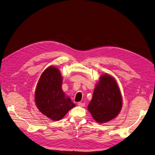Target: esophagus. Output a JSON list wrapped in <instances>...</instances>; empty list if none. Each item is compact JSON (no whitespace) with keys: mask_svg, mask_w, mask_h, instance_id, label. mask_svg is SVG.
Masks as SVG:
<instances>
[{"mask_svg":"<svg viewBox=\"0 0 155 155\" xmlns=\"http://www.w3.org/2000/svg\"><path fill=\"white\" fill-rule=\"evenodd\" d=\"M78 105L80 106V107H84L85 106V104H83V103H82V102H79V103H78Z\"/></svg>","mask_w":155,"mask_h":155,"instance_id":"obj_1","label":"esophagus"}]
</instances>
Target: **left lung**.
I'll return each mask as SVG.
<instances>
[{
	"label": "left lung",
	"mask_w": 155,
	"mask_h": 155,
	"mask_svg": "<svg viewBox=\"0 0 155 155\" xmlns=\"http://www.w3.org/2000/svg\"><path fill=\"white\" fill-rule=\"evenodd\" d=\"M122 107L119 87L114 79L104 75L96 85L88 109L98 123H105L117 116Z\"/></svg>",
	"instance_id": "8db88e82"
}]
</instances>
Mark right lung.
I'll return each instance as SVG.
<instances>
[{
  "label": "right lung",
  "mask_w": 155,
  "mask_h": 155,
  "mask_svg": "<svg viewBox=\"0 0 155 155\" xmlns=\"http://www.w3.org/2000/svg\"><path fill=\"white\" fill-rule=\"evenodd\" d=\"M59 70L54 67L41 74L36 87L35 100L39 110L54 121L61 120L68 111L76 106L70 97H65Z\"/></svg>",
  "instance_id": "1"
}]
</instances>
